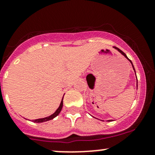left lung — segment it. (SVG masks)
<instances>
[{
    "label": "left lung",
    "instance_id": "8db88e82",
    "mask_svg": "<svg viewBox=\"0 0 155 155\" xmlns=\"http://www.w3.org/2000/svg\"><path fill=\"white\" fill-rule=\"evenodd\" d=\"M114 48H116V49H118V51H120V52H121V54H123V55H124V56H125V57L127 58V55H126V54H125V53H124V52H123V51H121V49H119V48H118L115 47V46H114ZM127 59H128V58H127ZM128 60H129V61H130V63H131V64H132V62H131V61H130V59H128ZM132 66H133V68H134V65H133V64H132ZM134 71H135V70H134Z\"/></svg>",
    "mask_w": 155,
    "mask_h": 155
}]
</instances>
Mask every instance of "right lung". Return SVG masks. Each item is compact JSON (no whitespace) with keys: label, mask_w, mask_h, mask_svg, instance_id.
<instances>
[{"label":"right lung","mask_w":155,"mask_h":155,"mask_svg":"<svg viewBox=\"0 0 155 155\" xmlns=\"http://www.w3.org/2000/svg\"><path fill=\"white\" fill-rule=\"evenodd\" d=\"M62 107H63V99H62L61 102L60 106H59V107L58 108V109L55 111V112H54V113H53L52 115H50V116L46 117V118H40V119H36V120H34V122L41 123V122H44V121H49V120L53 119V118H55V117L57 116V115H58V114L60 113V112H61V111Z\"/></svg>","instance_id":"obj_1"}]
</instances>
